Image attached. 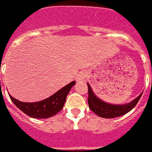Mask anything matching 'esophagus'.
Returning a JSON list of instances; mask_svg holds the SVG:
<instances>
[{"label": "esophagus", "instance_id": "34e87169", "mask_svg": "<svg viewBox=\"0 0 152 152\" xmlns=\"http://www.w3.org/2000/svg\"><path fill=\"white\" fill-rule=\"evenodd\" d=\"M86 77V72H80V73H79L78 75H77L76 80H77V81H82V80H85Z\"/></svg>", "mask_w": 152, "mask_h": 152}]
</instances>
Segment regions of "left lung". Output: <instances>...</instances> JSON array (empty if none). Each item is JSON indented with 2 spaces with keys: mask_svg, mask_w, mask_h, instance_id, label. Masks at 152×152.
I'll return each instance as SVG.
<instances>
[{
  "mask_svg": "<svg viewBox=\"0 0 152 152\" xmlns=\"http://www.w3.org/2000/svg\"><path fill=\"white\" fill-rule=\"evenodd\" d=\"M88 86V104L92 111L95 113L99 117L104 118H114L124 115L125 113L131 111V110L137 105L141 95L138 96L136 99L131 103L124 105H113L100 100L97 96L94 95L91 87L87 83Z\"/></svg>",
  "mask_w": 152,
  "mask_h": 152,
  "instance_id": "8db88e82",
  "label": "left lung"
}]
</instances>
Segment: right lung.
<instances>
[{
	"label": "right lung",
	"mask_w": 152,
	"mask_h": 152,
	"mask_svg": "<svg viewBox=\"0 0 152 152\" xmlns=\"http://www.w3.org/2000/svg\"><path fill=\"white\" fill-rule=\"evenodd\" d=\"M75 83L76 82L72 81L51 96L50 97L36 103H25L16 100L10 95L9 96L15 106L25 114L33 118L44 119L54 116L62 109L66 102V96L70 89Z\"/></svg>",
	"instance_id": "right-lung-1"
}]
</instances>
